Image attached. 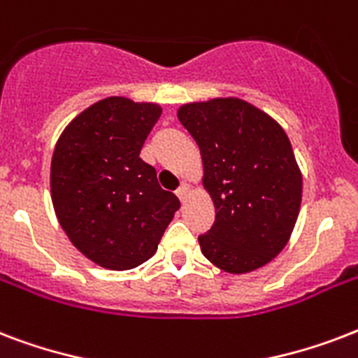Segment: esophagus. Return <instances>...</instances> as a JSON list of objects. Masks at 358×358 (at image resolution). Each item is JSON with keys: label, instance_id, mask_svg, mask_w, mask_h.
I'll return each mask as SVG.
<instances>
[{"label": "esophagus", "instance_id": "obj_1", "mask_svg": "<svg viewBox=\"0 0 358 358\" xmlns=\"http://www.w3.org/2000/svg\"><path fill=\"white\" fill-rule=\"evenodd\" d=\"M187 195H189V185L184 182V184L180 185L178 189H176V196H178L182 202H185V201H187Z\"/></svg>", "mask_w": 358, "mask_h": 358}]
</instances>
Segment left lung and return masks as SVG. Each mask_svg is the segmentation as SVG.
Wrapping results in <instances>:
<instances>
[{"mask_svg":"<svg viewBox=\"0 0 358 358\" xmlns=\"http://www.w3.org/2000/svg\"><path fill=\"white\" fill-rule=\"evenodd\" d=\"M178 120L201 148L215 221L199 236L202 255L227 273L266 266L288 243L303 178L288 135L238 98L185 103Z\"/></svg>","mask_w":358,"mask_h":358,"instance_id":"obj_1","label":"left lung"}]
</instances>
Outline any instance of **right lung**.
Masks as SVG:
<instances>
[{
  "mask_svg": "<svg viewBox=\"0 0 358 358\" xmlns=\"http://www.w3.org/2000/svg\"><path fill=\"white\" fill-rule=\"evenodd\" d=\"M162 115L156 103L111 96L66 126L52 157V202L80 252L113 271L141 266L157 249L180 201L139 157Z\"/></svg>",
  "mask_w": 358,
  "mask_h": 358,
  "instance_id": "1",
  "label": "right lung"
}]
</instances>
